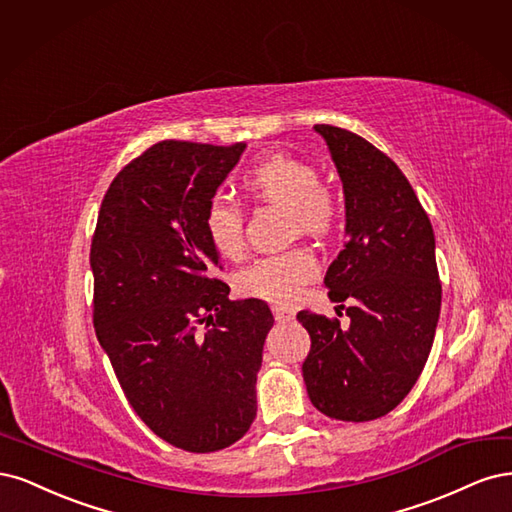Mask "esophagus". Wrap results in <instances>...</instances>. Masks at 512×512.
<instances>
[{"label": "esophagus", "mask_w": 512, "mask_h": 512, "mask_svg": "<svg viewBox=\"0 0 512 512\" xmlns=\"http://www.w3.org/2000/svg\"><path fill=\"white\" fill-rule=\"evenodd\" d=\"M272 312H274V319L278 323H291L295 319V312L291 308H285V306H274Z\"/></svg>", "instance_id": "obj_1"}]
</instances>
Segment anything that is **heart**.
Segmentation results:
<instances>
[{"instance_id": "heart-1", "label": "heart", "mask_w": 512, "mask_h": 512, "mask_svg": "<svg viewBox=\"0 0 512 512\" xmlns=\"http://www.w3.org/2000/svg\"><path fill=\"white\" fill-rule=\"evenodd\" d=\"M244 187L255 200L287 208L293 232L325 238L340 221L336 197L321 187V174L310 163L291 157H272L246 172ZM204 232L223 257L236 259L244 251L242 206L212 197L204 210ZM317 276V259L308 249H291L257 259L246 268L238 287L244 295L272 304H293L308 280Z\"/></svg>"}]
</instances>
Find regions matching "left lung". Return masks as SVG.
I'll list each match as a JSON object with an SVG mask.
<instances>
[{
  "mask_svg": "<svg viewBox=\"0 0 512 512\" xmlns=\"http://www.w3.org/2000/svg\"><path fill=\"white\" fill-rule=\"evenodd\" d=\"M338 168L346 242L325 274L332 302H351L349 329L300 310L310 336L302 364L310 402L338 421H372L398 406L432 351L442 285L434 229L402 170L374 144L315 125Z\"/></svg>",
  "mask_w": 512,
  "mask_h": 512,
  "instance_id": "8db88e82",
  "label": "left lung"
}]
</instances>
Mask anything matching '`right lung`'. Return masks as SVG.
<instances>
[{
  "label": "right lung",
  "mask_w": 512,
  "mask_h": 512,
  "mask_svg": "<svg viewBox=\"0 0 512 512\" xmlns=\"http://www.w3.org/2000/svg\"><path fill=\"white\" fill-rule=\"evenodd\" d=\"M244 142L163 140L110 183L91 240L93 325L127 402L189 453L221 451L255 419L266 302L229 300L206 204Z\"/></svg>",
  "instance_id": "obj_1"
}]
</instances>
